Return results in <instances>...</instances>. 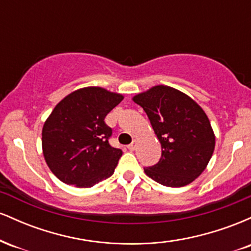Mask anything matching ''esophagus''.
<instances>
[{
	"instance_id": "esophagus-1",
	"label": "esophagus",
	"mask_w": 251,
	"mask_h": 251,
	"mask_svg": "<svg viewBox=\"0 0 251 251\" xmlns=\"http://www.w3.org/2000/svg\"><path fill=\"white\" fill-rule=\"evenodd\" d=\"M127 149L129 150V151H134L135 150V142H132L129 145H127Z\"/></svg>"
}]
</instances>
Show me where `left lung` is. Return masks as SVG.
<instances>
[{
  "label": "left lung",
  "mask_w": 251,
  "mask_h": 251,
  "mask_svg": "<svg viewBox=\"0 0 251 251\" xmlns=\"http://www.w3.org/2000/svg\"><path fill=\"white\" fill-rule=\"evenodd\" d=\"M148 114L162 157L145 168L150 178L170 188L188 185L204 171L215 150L205 112L191 98L169 86H154L133 98Z\"/></svg>",
  "instance_id": "8db88e82"
}]
</instances>
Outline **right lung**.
<instances>
[{
  "label": "right lung",
  "mask_w": 251,
  "mask_h": 251,
  "mask_svg": "<svg viewBox=\"0 0 251 251\" xmlns=\"http://www.w3.org/2000/svg\"><path fill=\"white\" fill-rule=\"evenodd\" d=\"M124 99L101 87H85L55 106L42 128V150L50 171L63 183L91 188L113 175L123 151L112 148L105 117Z\"/></svg>",
  "instance_id": "add662e5"
}]
</instances>
